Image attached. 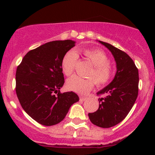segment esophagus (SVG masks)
Segmentation results:
<instances>
[{
	"instance_id": "34e87169",
	"label": "esophagus",
	"mask_w": 155,
	"mask_h": 155,
	"mask_svg": "<svg viewBox=\"0 0 155 155\" xmlns=\"http://www.w3.org/2000/svg\"><path fill=\"white\" fill-rule=\"evenodd\" d=\"M87 99V97H80V98H79L80 101H86Z\"/></svg>"
}]
</instances>
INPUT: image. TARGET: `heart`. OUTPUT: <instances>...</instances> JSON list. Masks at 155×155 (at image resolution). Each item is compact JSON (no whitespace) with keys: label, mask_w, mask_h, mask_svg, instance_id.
<instances>
[{"label":"heart","mask_w":155,"mask_h":155,"mask_svg":"<svg viewBox=\"0 0 155 155\" xmlns=\"http://www.w3.org/2000/svg\"><path fill=\"white\" fill-rule=\"evenodd\" d=\"M82 53L91 63L93 68L88 73L89 78H82L78 76L70 77L67 82V87L70 91L80 94L88 93L96 82L97 85L103 87L111 81L113 75V70L109 63V59L105 51L100 48H85ZM78 55L73 51L67 52L63 57L61 68L63 73L70 76L75 70Z\"/></svg>","instance_id":"obj_1"}]
</instances>
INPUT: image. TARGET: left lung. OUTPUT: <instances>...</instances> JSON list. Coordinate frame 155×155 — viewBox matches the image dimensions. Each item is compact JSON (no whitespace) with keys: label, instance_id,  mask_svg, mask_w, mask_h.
Instances as JSON below:
<instances>
[{"label":"left lung","instance_id":"8db88e82","mask_svg":"<svg viewBox=\"0 0 155 155\" xmlns=\"http://www.w3.org/2000/svg\"><path fill=\"white\" fill-rule=\"evenodd\" d=\"M113 54L117 72L112 82L100 91L99 108L88 113L92 124L100 127L109 128L122 121L128 115L138 96L139 72L135 63L127 53L109 43L100 41Z\"/></svg>","mask_w":155,"mask_h":155}]
</instances>
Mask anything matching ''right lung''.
<instances>
[{
    "instance_id": "obj_1",
    "label": "right lung",
    "mask_w": 155,
    "mask_h": 155,
    "mask_svg": "<svg viewBox=\"0 0 155 155\" xmlns=\"http://www.w3.org/2000/svg\"><path fill=\"white\" fill-rule=\"evenodd\" d=\"M74 46L75 42L70 40L48 42L29 51L17 67V97L23 109L39 124H58L79 101L74 92L62 94L59 90L64 83L62 59Z\"/></svg>"
}]
</instances>
